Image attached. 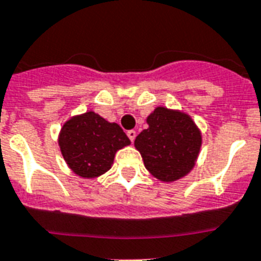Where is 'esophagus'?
Instances as JSON below:
<instances>
[{"instance_id": "obj_1", "label": "esophagus", "mask_w": 261, "mask_h": 261, "mask_svg": "<svg viewBox=\"0 0 261 261\" xmlns=\"http://www.w3.org/2000/svg\"><path fill=\"white\" fill-rule=\"evenodd\" d=\"M126 135H128V137H129V140L130 141H135V139H136V130H128V132H126Z\"/></svg>"}]
</instances>
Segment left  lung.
<instances>
[{
	"label": "left lung",
	"instance_id": "obj_1",
	"mask_svg": "<svg viewBox=\"0 0 261 261\" xmlns=\"http://www.w3.org/2000/svg\"><path fill=\"white\" fill-rule=\"evenodd\" d=\"M147 122L149 128L135 140L145 168L164 182L189 174L201 148V133L193 120L187 114L158 108Z\"/></svg>",
	"mask_w": 261,
	"mask_h": 261
}]
</instances>
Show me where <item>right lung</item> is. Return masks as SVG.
<instances>
[{"label": "right lung", "instance_id": "1", "mask_svg": "<svg viewBox=\"0 0 261 261\" xmlns=\"http://www.w3.org/2000/svg\"><path fill=\"white\" fill-rule=\"evenodd\" d=\"M130 144L120 125L108 122L93 112L68 120L62 128L59 145L75 174L95 178L112 167L114 153Z\"/></svg>", "mask_w": 261, "mask_h": 261}]
</instances>
